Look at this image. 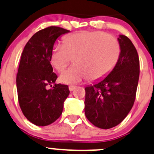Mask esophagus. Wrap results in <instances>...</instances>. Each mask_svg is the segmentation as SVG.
Instances as JSON below:
<instances>
[{"instance_id": "34e87169", "label": "esophagus", "mask_w": 154, "mask_h": 154, "mask_svg": "<svg viewBox=\"0 0 154 154\" xmlns=\"http://www.w3.org/2000/svg\"><path fill=\"white\" fill-rule=\"evenodd\" d=\"M75 88V86H74V85H69V91H72V90H73Z\"/></svg>"}]
</instances>
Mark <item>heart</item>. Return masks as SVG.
I'll use <instances>...</instances> for the list:
<instances>
[{
  "mask_svg": "<svg viewBox=\"0 0 154 154\" xmlns=\"http://www.w3.org/2000/svg\"><path fill=\"white\" fill-rule=\"evenodd\" d=\"M121 48L110 35L103 32L82 31L65 36L62 45L56 44L50 53V64L58 72L71 61L74 65L64 70L60 80L76 84L90 78L99 81L110 73L119 59Z\"/></svg>",
  "mask_w": 154,
  "mask_h": 154,
  "instance_id": "heart-1",
  "label": "heart"
}]
</instances>
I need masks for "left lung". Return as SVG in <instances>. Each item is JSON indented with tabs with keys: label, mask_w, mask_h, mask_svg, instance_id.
Masks as SVG:
<instances>
[{
	"label": "left lung",
	"mask_w": 154,
	"mask_h": 154,
	"mask_svg": "<svg viewBox=\"0 0 154 154\" xmlns=\"http://www.w3.org/2000/svg\"><path fill=\"white\" fill-rule=\"evenodd\" d=\"M119 59L108 75L85 88V112L95 126L109 129L118 125L131 111L136 99L139 59L127 36L119 35Z\"/></svg>",
	"instance_id": "obj_1"
}]
</instances>
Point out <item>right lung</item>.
I'll use <instances>...</instances> for the list:
<instances>
[{"mask_svg":"<svg viewBox=\"0 0 154 154\" xmlns=\"http://www.w3.org/2000/svg\"><path fill=\"white\" fill-rule=\"evenodd\" d=\"M69 32L58 26L40 30L32 36L21 54L16 77L19 105L25 117L37 126L56 121L69 96L67 85L55 84L58 77L50 61L55 41ZM51 83L54 87L47 90Z\"/></svg>","mask_w":154,"mask_h":154,"instance_id":"1","label":"right lung"}]
</instances>
